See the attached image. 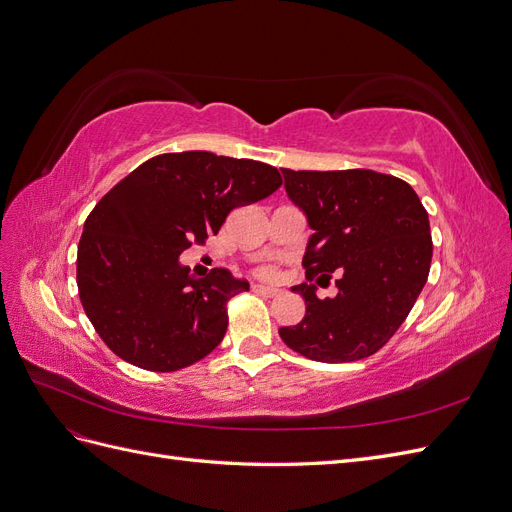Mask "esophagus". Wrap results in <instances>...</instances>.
<instances>
[{
    "label": "esophagus",
    "instance_id": "34e87169",
    "mask_svg": "<svg viewBox=\"0 0 512 512\" xmlns=\"http://www.w3.org/2000/svg\"><path fill=\"white\" fill-rule=\"evenodd\" d=\"M252 290H254L256 294H260V297H277V294H280V290H277V288H271V286H260V284H254V286H252Z\"/></svg>",
    "mask_w": 512,
    "mask_h": 512
}]
</instances>
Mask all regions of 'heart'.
I'll return each instance as SVG.
<instances>
[{"label":"heart","mask_w":512,"mask_h":512,"mask_svg":"<svg viewBox=\"0 0 512 512\" xmlns=\"http://www.w3.org/2000/svg\"><path fill=\"white\" fill-rule=\"evenodd\" d=\"M258 275L260 277H275V269L273 267H260Z\"/></svg>","instance_id":"1"}]
</instances>
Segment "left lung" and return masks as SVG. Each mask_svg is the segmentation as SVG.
Returning <instances> with one entry per match:
<instances>
[{
    "instance_id": "8db88e82",
    "label": "left lung",
    "mask_w": 512,
    "mask_h": 512,
    "mask_svg": "<svg viewBox=\"0 0 512 512\" xmlns=\"http://www.w3.org/2000/svg\"><path fill=\"white\" fill-rule=\"evenodd\" d=\"M282 175L314 230L303 256L307 282L339 277L333 299H318L314 284L292 288L305 299V318L280 337L312 361L367 359L395 335L427 282L433 243L421 198L404 179L367 168Z\"/></svg>"
}]
</instances>
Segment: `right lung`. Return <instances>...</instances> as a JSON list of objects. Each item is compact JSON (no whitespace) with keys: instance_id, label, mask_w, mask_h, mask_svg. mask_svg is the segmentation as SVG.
Here are the masks:
<instances>
[{"instance_id":"right-lung-1","label":"right lung","mask_w":512,"mask_h":512,"mask_svg":"<svg viewBox=\"0 0 512 512\" xmlns=\"http://www.w3.org/2000/svg\"><path fill=\"white\" fill-rule=\"evenodd\" d=\"M280 185L275 166L211 151L162 153L123 177L87 215L76 254L79 297L102 342L149 371H177L218 348L226 303L250 284L228 269L194 277L179 254Z\"/></svg>"}]
</instances>
